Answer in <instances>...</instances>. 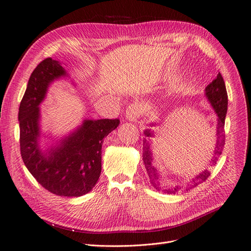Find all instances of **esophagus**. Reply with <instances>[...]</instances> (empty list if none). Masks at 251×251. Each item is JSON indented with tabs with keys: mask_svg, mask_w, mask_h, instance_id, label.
I'll return each instance as SVG.
<instances>
[{
	"mask_svg": "<svg viewBox=\"0 0 251 251\" xmlns=\"http://www.w3.org/2000/svg\"><path fill=\"white\" fill-rule=\"evenodd\" d=\"M141 114H142L141 105L137 102L128 104V107L126 110V117L130 121H136L138 118H140Z\"/></svg>",
	"mask_w": 251,
	"mask_h": 251,
	"instance_id": "34e87169",
	"label": "esophagus"
}]
</instances>
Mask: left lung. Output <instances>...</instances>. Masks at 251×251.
Returning a JSON list of instances; mask_svg holds the SVG:
<instances>
[{
    "label": "left lung",
    "instance_id": "1",
    "mask_svg": "<svg viewBox=\"0 0 251 251\" xmlns=\"http://www.w3.org/2000/svg\"><path fill=\"white\" fill-rule=\"evenodd\" d=\"M205 94H206L208 100L210 101L212 108L215 109L217 115H218V125H217V143H216V148L214 151V156H212V159L210 160V165H215L218 161L219 156L222 154V151L225 144V130H224V126H225V117H226V113H227V103H228V96H227L226 92V87H225V82L222 77L221 73H218L217 77L212 80L209 85L205 89ZM146 136L148 137H151L153 136V133H151L150 130H147L144 132ZM142 157H143V163L144 166H146V170L148 172L149 178L151 184H153L154 186H159L160 185V175H159L158 171L156 168H154V165L151 164L153 162V158H151V146L149 141L144 140L143 141V149H142ZM210 176V172L205 170L202 172L198 176L195 177L192 181V186H197L198 184L202 183V182L206 181L207 178ZM157 188V187H156ZM181 187H174L173 189H166L165 193L168 194H176L178 192V189Z\"/></svg>",
    "mask_w": 251,
    "mask_h": 251
}]
</instances>
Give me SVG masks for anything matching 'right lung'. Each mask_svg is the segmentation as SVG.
Wrapping results in <instances>:
<instances>
[{
  "mask_svg": "<svg viewBox=\"0 0 251 251\" xmlns=\"http://www.w3.org/2000/svg\"><path fill=\"white\" fill-rule=\"evenodd\" d=\"M65 74L60 64L48 57L30 75L19 109L20 149L26 168L45 189L62 197H79L92 191L100 179L103 138L120 121L85 120L48 155L43 154L39 144V105L49 83Z\"/></svg>",
  "mask_w": 251,
  "mask_h": 251,
  "instance_id": "add662e5",
  "label": "right lung"
}]
</instances>
